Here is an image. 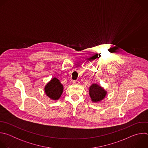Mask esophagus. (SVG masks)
Segmentation results:
<instances>
[{"mask_svg": "<svg viewBox=\"0 0 148 148\" xmlns=\"http://www.w3.org/2000/svg\"><path fill=\"white\" fill-rule=\"evenodd\" d=\"M79 81H77V80L73 81V84H79Z\"/></svg>", "mask_w": 148, "mask_h": 148, "instance_id": "obj_1", "label": "esophagus"}]
</instances>
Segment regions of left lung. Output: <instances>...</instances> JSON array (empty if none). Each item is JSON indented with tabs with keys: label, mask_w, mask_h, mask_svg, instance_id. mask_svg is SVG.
<instances>
[{
	"label": "left lung",
	"mask_w": 148,
	"mask_h": 148,
	"mask_svg": "<svg viewBox=\"0 0 148 148\" xmlns=\"http://www.w3.org/2000/svg\"><path fill=\"white\" fill-rule=\"evenodd\" d=\"M89 94L94 102H98L105 98L107 91L97 84H92L89 88Z\"/></svg>",
	"instance_id": "left-lung-1"
}]
</instances>
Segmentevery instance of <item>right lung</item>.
I'll return each instance as SVG.
<instances>
[{
  "mask_svg": "<svg viewBox=\"0 0 148 148\" xmlns=\"http://www.w3.org/2000/svg\"><path fill=\"white\" fill-rule=\"evenodd\" d=\"M63 86L57 78H52L45 86V91L47 96L53 100H57L63 92Z\"/></svg>",
  "mask_w": 148,
  "mask_h": 148,
  "instance_id": "right-lung-1",
  "label": "right lung"
}]
</instances>
